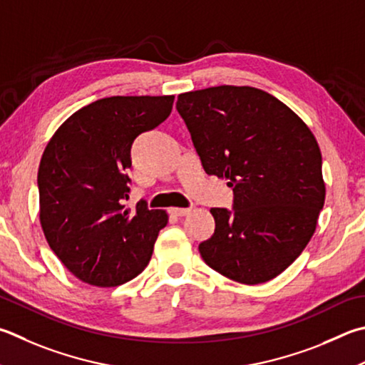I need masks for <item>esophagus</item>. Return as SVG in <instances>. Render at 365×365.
Instances as JSON below:
<instances>
[{"instance_id": "1", "label": "esophagus", "mask_w": 365, "mask_h": 365, "mask_svg": "<svg viewBox=\"0 0 365 365\" xmlns=\"http://www.w3.org/2000/svg\"><path fill=\"white\" fill-rule=\"evenodd\" d=\"M169 212L172 215H175V217H183V215H187L188 212H190V209H183V207H170L169 209Z\"/></svg>"}]
</instances>
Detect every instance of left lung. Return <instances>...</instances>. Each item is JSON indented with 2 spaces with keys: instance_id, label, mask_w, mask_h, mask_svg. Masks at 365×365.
I'll use <instances>...</instances> for the list:
<instances>
[{
  "instance_id": "obj_1",
  "label": "left lung",
  "mask_w": 365,
  "mask_h": 365,
  "mask_svg": "<svg viewBox=\"0 0 365 365\" xmlns=\"http://www.w3.org/2000/svg\"><path fill=\"white\" fill-rule=\"evenodd\" d=\"M177 110L209 175L227 178L235 209L214 207L202 260L231 281L274 279L307 247L326 201L319 145L307 123L268 92L215 86L183 92Z\"/></svg>"
}]
</instances>
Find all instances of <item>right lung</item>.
<instances>
[{"label":"right lung","instance_id":"add662e5","mask_svg":"<svg viewBox=\"0 0 365 365\" xmlns=\"http://www.w3.org/2000/svg\"><path fill=\"white\" fill-rule=\"evenodd\" d=\"M174 96H115L75 111L44 148L39 223L49 247L79 281L116 287L147 267L165 210L124 207L130 145L170 115Z\"/></svg>","mask_w":365,"mask_h":365}]
</instances>
